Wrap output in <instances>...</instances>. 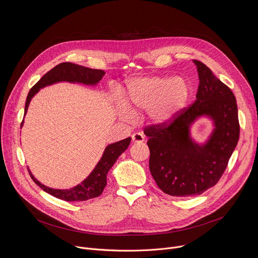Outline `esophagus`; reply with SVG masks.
<instances>
[{
  "label": "esophagus",
  "mask_w": 258,
  "mask_h": 258,
  "mask_svg": "<svg viewBox=\"0 0 258 258\" xmlns=\"http://www.w3.org/2000/svg\"><path fill=\"white\" fill-rule=\"evenodd\" d=\"M132 141L133 143H143L145 141V137L141 133H135L132 136Z\"/></svg>",
  "instance_id": "34e87169"
}]
</instances>
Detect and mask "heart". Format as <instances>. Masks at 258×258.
Masks as SVG:
<instances>
[{"mask_svg": "<svg viewBox=\"0 0 258 258\" xmlns=\"http://www.w3.org/2000/svg\"><path fill=\"white\" fill-rule=\"evenodd\" d=\"M125 97L134 110L147 111L151 122L164 125L173 121L187 105L190 87L177 77L136 78L127 83ZM124 112L133 115L127 106H124Z\"/></svg>", "mask_w": 258, "mask_h": 258, "instance_id": "b5f03b06", "label": "heart"}]
</instances>
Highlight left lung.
I'll return each instance as SVG.
<instances>
[{"instance_id": "1", "label": "left lung", "mask_w": 258, "mask_h": 258, "mask_svg": "<svg viewBox=\"0 0 258 258\" xmlns=\"http://www.w3.org/2000/svg\"><path fill=\"white\" fill-rule=\"evenodd\" d=\"M194 63L199 77L196 101L170 123L144 130L149 138L151 174L159 189L174 197L200 195L213 187L225 172L240 135L235 95L205 64ZM201 116H209L215 128L199 145L191 140L189 126Z\"/></svg>"}]
</instances>
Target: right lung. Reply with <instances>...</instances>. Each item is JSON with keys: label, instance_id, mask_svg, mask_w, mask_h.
<instances>
[{"label": "right lung", "instance_id": "add662e5", "mask_svg": "<svg viewBox=\"0 0 258 258\" xmlns=\"http://www.w3.org/2000/svg\"><path fill=\"white\" fill-rule=\"evenodd\" d=\"M105 75V71L101 69H92L85 66H81L78 64H73L70 62H63L56 65L50 71L36 83L29 91L26 102L24 114H26L28 105L30 103L31 98L39 92L40 89L45 88L47 86L60 83V82H68V83H80L88 86L97 85ZM23 123V121H22ZM21 123V125H22ZM132 138H126L119 142L108 145L103 156L100 161L97 163L94 170L90 173V175L80 185L73 187L69 190H57L44 186L38 179H36L31 172L29 174L33 181L45 192L50 195L64 200V201H86L89 199L96 198L100 196L107 185V173L113 166L117 158L127 149V147L131 143Z\"/></svg>", "mask_w": 258, "mask_h": 258}]
</instances>
